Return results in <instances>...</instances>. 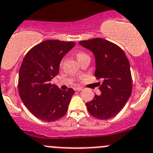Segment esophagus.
<instances>
[{"instance_id":"1","label":"esophagus","mask_w":153,"mask_h":153,"mask_svg":"<svg viewBox=\"0 0 153 153\" xmlns=\"http://www.w3.org/2000/svg\"><path fill=\"white\" fill-rule=\"evenodd\" d=\"M74 90H75V91H82V90H83V88H74Z\"/></svg>"}]
</instances>
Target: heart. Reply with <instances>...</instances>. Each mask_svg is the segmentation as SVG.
Listing matches in <instances>:
<instances>
[{"mask_svg": "<svg viewBox=\"0 0 153 153\" xmlns=\"http://www.w3.org/2000/svg\"><path fill=\"white\" fill-rule=\"evenodd\" d=\"M88 56V55H87V54L85 53L81 52V51H79V52H78L76 53V57H77V59H78V60H79V59H81V58H82V57H83V56Z\"/></svg>", "mask_w": 153, "mask_h": 153, "instance_id": "b5f03b06", "label": "heart"}]
</instances>
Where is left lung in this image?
<instances>
[{"label":"left lung","instance_id":"obj_1","mask_svg":"<svg viewBox=\"0 0 153 153\" xmlns=\"http://www.w3.org/2000/svg\"><path fill=\"white\" fill-rule=\"evenodd\" d=\"M79 44L93 52L96 60L95 77L102 79L99 88L100 96L95 94L86 103L88 112L98 119L113 118L122 110L132 92L129 61L122 48L107 40L94 38Z\"/></svg>","mask_w":153,"mask_h":153}]
</instances>
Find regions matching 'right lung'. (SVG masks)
Returning a JSON list of instances; mask_svg holds the SVG:
<instances>
[{
  "label": "right lung",
  "mask_w": 153,
  "mask_h": 153,
  "mask_svg": "<svg viewBox=\"0 0 153 153\" xmlns=\"http://www.w3.org/2000/svg\"><path fill=\"white\" fill-rule=\"evenodd\" d=\"M75 45L73 41L48 40L33 47L24 57L19 72V94L27 109L44 122L63 117L75 94L72 88L62 91L51 83L63 56Z\"/></svg>",
  "instance_id": "add662e5"
}]
</instances>
